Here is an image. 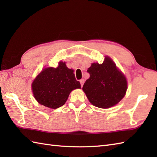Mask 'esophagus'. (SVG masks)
Here are the masks:
<instances>
[{
    "instance_id": "34e87169",
    "label": "esophagus",
    "mask_w": 157,
    "mask_h": 157,
    "mask_svg": "<svg viewBox=\"0 0 157 157\" xmlns=\"http://www.w3.org/2000/svg\"><path fill=\"white\" fill-rule=\"evenodd\" d=\"M79 82H80L81 86L82 87V86H83V84H84V79H80V80H79Z\"/></svg>"
}]
</instances>
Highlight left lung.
Masks as SVG:
<instances>
[{
    "label": "left lung",
    "instance_id": "1",
    "mask_svg": "<svg viewBox=\"0 0 157 157\" xmlns=\"http://www.w3.org/2000/svg\"><path fill=\"white\" fill-rule=\"evenodd\" d=\"M87 71L90 78L82 90L92 105L108 109L124 97L128 89L126 78L108 56H105L102 64L92 63Z\"/></svg>",
    "mask_w": 157,
    "mask_h": 157
}]
</instances>
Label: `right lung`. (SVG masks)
Listing matches in <instances>:
<instances>
[{"instance_id": "1", "label": "right lung", "mask_w": 157, "mask_h": 157, "mask_svg": "<svg viewBox=\"0 0 157 157\" xmlns=\"http://www.w3.org/2000/svg\"><path fill=\"white\" fill-rule=\"evenodd\" d=\"M73 71L62 61L56 68H44L32 84L35 99L40 105L53 109L64 105L70 92L81 88Z\"/></svg>"}]
</instances>
